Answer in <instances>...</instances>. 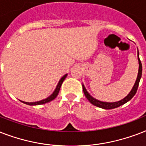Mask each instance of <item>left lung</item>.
<instances>
[{
	"instance_id": "8db88e82",
	"label": "left lung",
	"mask_w": 146,
	"mask_h": 146,
	"mask_svg": "<svg viewBox=\"0 0 146 146\" xmlns=\"http://www.w3.org/2000/svg\"><path fill=\"white\" fill-rule=\"evenodd\" d=\"M137 56H138V60H139V72H138V76H137V78H136V82H135V84H134L133 89L130 91L128 95H127L124 98H123L122 100H120L119 102H101V101H98V100L94 98L92 96H90V94L87 92V90L85 88L84 85L82 84V89H83V92H84L85 96L86 97V98L89 100L90 103H92V104H94L95 106H97L98 108H101L103 109H113L116 108H118V107L121 106L122 104H124L125 103H127V102H129V100L131 99L132 98L135 96V94L136 93V91L138 89L139 84V81H140V79L142 77V70H143V67H142V63H141L140 60H139V50L137 51Z\"/></svg>"
}]
</instances>
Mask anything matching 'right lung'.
<instances>
[{"label":"right lung","instance_id":"1","mask_svg":"<svg viewBox=\"0 0 146 146\" xmlns=\"http://www.w3.org/2000/svg\"><path fill=\"white\" fill-rule=\"evenodd\" d=\"M66 76H67V74H65V75H64V76L60 80L59 82H58V84H57V87H56V89H55V90L54 91V92H53V93L51 94L49 97L45 98V99L41 100V101H39V102H23V101H20V102L24 103V104H29V105H38V104H45V103H48V102H50V101L54 100L55 98L57 96V95H58V93H59L60 89V87H61L62 83H63V82H64V80H65V78L66 77Z\"/></svg>","mask_w":146,"mask_h":146}]
</instances>
